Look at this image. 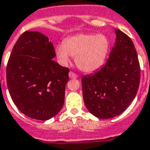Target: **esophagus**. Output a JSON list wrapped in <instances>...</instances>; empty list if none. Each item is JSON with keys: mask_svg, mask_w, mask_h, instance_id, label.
<instances>
[{"mask_svg": "<svg viewBox=\"0 0 150 150\" xmlns=\"http://www.w3.org/2000/svg\"><path fill=\"white\" fill-rule=\"evenodd\" d=\"M69 78L70 79H76L77 78V75H75L74 72L70 71L69 72Z\"/></svg>", "mask_w": 150, "mask_h": 150, "instance_id": "obj_1", "label": "esophagus"}]
</instances>
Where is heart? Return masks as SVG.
<instances>
[{
  "mask_svg": "<svg viewBox=\"0 0 150 150\" xmlns=\"http://www.w3.org/2000/svg\"><path fill=\"white\" fill-rule=\"evenodd\" d=\"M109 40L103 34H78L64 41L55 47L56 57L67 65L71 56L75 57V64L80 71L91 73L100 68L106 60Z\"/></svg>",
  "mask_w": 150,
  "mask_h": 150,
  "instance_id": "obj_1",
  "label": "heart"
}]
</instances>
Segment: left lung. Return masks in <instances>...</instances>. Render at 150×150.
<instances>
[{
    "label": "left lung",
    "mask_w": 150,
    "mask_h": 150,
    "mask_svg": "<svg viewBox=\"0 0 150 150\" xmlns=\"http://www.w3.org/2000/svg\"><path fill=\"white\" fill-rule=\"evenodd\" d=\"M116 40L106 64L91 75L82 77L86 107L98 118L121 115L137 95L140 65L134 43L115 28Z\"/></svg>",
    "instance_id": "obj_1"
}]
</instances>
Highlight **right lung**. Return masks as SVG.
Returning a JSON list of instances; mask_svg holds the SVG:
<instances>
[{
    "label": "right lung",
    "mask_w": 150,
    "mask_h": 150,
    "mask_svg": "<svg viewBox=\"0 0 150 150\" xmlns=\"http://www.w3.org/2000/svg\"><path fill=\"white\" fill-rule=\"evenodd\" d=\"M52 43L39 32H25L14 45L6 69L10 96L28 117L46 121L63 108L69 69L53 60Z\"/></svg>",
    "instance_id": "1"
}]
</instances>
